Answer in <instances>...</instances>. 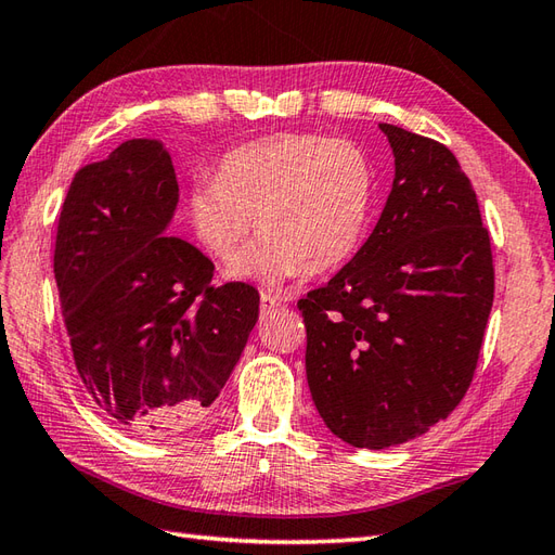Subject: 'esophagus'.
Returning a JSON list of instances; mask_svg holds the SVG:
<instances>
[{
  "mask_svg": "<svg viewBox=\"0 0 555 555\" xmlns=\"http://www.w3.org/2000/svg\"><path fill=\"white\" fill-rule=\"evenodd\" d=\"M280 309V299L273 297V294H261V313H273Z\"/></svg>",
  "mask_w": 555,
  "mask_h": 555,
  "instance_id": "esophagus-1",
  "label": "esophagus"
}]
</instances>
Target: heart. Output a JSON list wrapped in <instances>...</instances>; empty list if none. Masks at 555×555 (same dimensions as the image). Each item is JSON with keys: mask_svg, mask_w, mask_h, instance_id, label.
<instances>
[{"mask_svg": "<svg viewBox=\"0 0 555 555\" xmlns=\"http://www.w3.org/2000/svg\"><path fill=\"white\" fill-rule=\"evenodd\" d=\"M375 199V166L361 144L318 132H282L230 150L216 178L190 184L188 223L216 261L240 254L254 218L261 242L237 280L278 287L306 268L323 273L359 249Z\"/></svg>", "mask_w": 555, "mask_h": 555, "instance_id": "heart-1", "label": "heart"}]
</instances>
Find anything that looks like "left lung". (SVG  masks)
<instances>
[{"label": "left lung", "instance_id": "left-lung-1", "mask_svg": "<svg viewBox=\"0 0 555 555\" xmlns=\"http://www.w3.org/2000/svg\"><path fill=\"white\" fill-rule=\"evenodd\" d=\"M393 184L373 235L299 299L306 377L332 435L387 449L449 417L470 387L494 304V261L449 146L379 122Z\"/></svg>", "mask_w": 555, "mask_h": 555}]
</instances>
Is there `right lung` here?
<instances>
[{
	"label": "right lung",
	"mask_w": 555,
	"mask_h": 555,
	"mask_svg": "<svg viewBox=\"0 0 555 555\" xmlns=\"http://www.w3.org/2000/svg\"><path fill=\"white\" fill-rule=\"evenodd\" d=\"M178 178L166 146L128 140L80 168L61 206L54 278L85 391L138 435L194 425L258 320V292L214 287V263L166 235Z\"/></svg>",
	"instance_id": "right-lung-1"
}]
</instances>
